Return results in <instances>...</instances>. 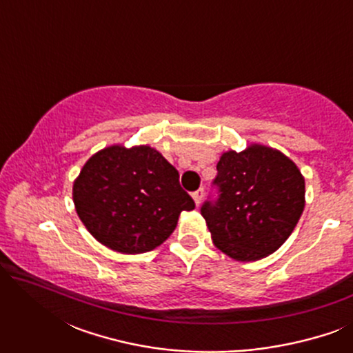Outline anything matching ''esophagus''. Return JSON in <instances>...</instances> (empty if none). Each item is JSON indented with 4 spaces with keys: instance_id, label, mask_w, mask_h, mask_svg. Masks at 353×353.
Instances as JSON below:
<instances>
[{
    "instance_id": "1",
    "label": "esophagus",
    "mask_w": 353,
    "mask_h": 353,
    "mask_svg": "<svg viewBox=\"0 0 353 353\" xmlns=\"http://www.w3.org/2000/svg\"><path fill=\"white\" fill-rule=\"evenodd\" d=\"M192 199H194L196 205H199L201 202H202V199H204V190H202V188H199V190L192 192Z\"/></svg>"
}]
</instances>
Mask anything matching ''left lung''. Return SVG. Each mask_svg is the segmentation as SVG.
I'll return each mask as SVG.
<instances>
[{
	"label": "left lung",
	"mask_w": 353,
	"mask_h": 353,
	"mask_svg": "<svg viewBox=\"0 0 353 353\" xmlns=\"http://www.w3.org/2000/svg\"><path fill=\"white\" fill-rule=\"evenodd\" d=\"M220 196L201 207L215 248L238 262L268 257L286 243L305 207V180L288 156L263 144L221 154Z\"/></svg>",
	"instance_id": "8db88e82"
}]
</instances>
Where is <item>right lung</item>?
Masks as SVG:
<instances>
[{
    "mask_svg": "<svg viewBox=\"0 0 353 353\" xmlns=\"http://www.w3.org/2000/svg\"><path fill=\"white\" fill-rule=\"evenodd\" d=\"M72 197L91 236L120 254L156 249L181 212L194 209L176 168L148 144H112L93 154L75 178Z\"/></svg>",
    "mask_w": 353,
    "mask_h": 353,
    "instance_id": "right-lung-1",
    "label": "right lung"
}]
</instances>
